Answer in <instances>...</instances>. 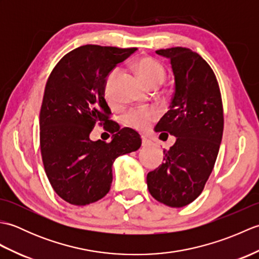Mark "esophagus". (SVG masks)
<instances>
[{
    "label": "esophagus",
    "mask_w": 259,
    "mask_h": 259,
    "mask_svg": "<svg viewBox=\"0 0 259 259\" xmlns=\"http://www.w3.org/2000/svg\"><path fill=\"white\" fill-rule=\"evenodd\" d=\"M152 145V142L150 140H148L145 137H142V147L144 148H148Z\"/></svg>",
    "instance_id": "34e87169"
}]
</instances>
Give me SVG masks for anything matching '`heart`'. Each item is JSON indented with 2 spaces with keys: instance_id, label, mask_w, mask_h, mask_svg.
<instances>
[{
  "instance_id": "obj_1",
  "label": "heart",
  "mask_w": 259,
  "mask_h": 259,
  "mask_svg": "<svg viewBox=\"0 0 259 259\" xmlns=\"http://www.w3.org/2000/svg\"><path fill=\"white\" fill-rule=\"evenodd\" d=\"M134 69L140 79L147 85H160L166 79V69L157 60L144 57L134 63ZM119 76V70L114 69L108 74L103 84V95L110 106H115L118 103V98L115 95V83ZM157 112L152 109H133L124 115L125 123L131 128L139 131H146L150 128L157 120Z\"/></svg>"
}]
</instances>
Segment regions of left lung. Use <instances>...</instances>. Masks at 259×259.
Masks as SVG:
<instances>
[{
    "mask_svg": "<svg viewBox=\"0 0 259 259\" xmlns=\"http://www.w3.org/2000/svg\"><path fill=\"white\" fill-rule=\"evenodd\" d=\"M171 63L175 92L169 110L156 125L158 133L176 137L163 162L147 175L151 196L180 208L201 194L210 176L224 131L221 90L212 69L190 49L157 50Z\"/></svg>",
    "mask_w": 259,
    "mask_h": 259,
    "instance_id": "1",
    "label": "left lung"
}]
</instances>
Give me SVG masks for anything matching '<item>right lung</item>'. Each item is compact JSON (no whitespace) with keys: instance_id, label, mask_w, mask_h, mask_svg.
<instances>
[{"instance_id":"add662e5","label":"right lung","mask_w":259,"mask_h":259,"mask_svg":"<svg viewBox=\"0 0 259 259\" xmlns=\"http://www.w3.org/2000/svg\"><path fill=\"white\" fill-rule=\"evenodd\" d=\"M136 50L82 46L65 54L49 76L40 111L41 156L52 188L71 205L106 196L114 159L141 146L138 133L110 120L103 95L108 74ZM97 124L113 134L111 143L90 139Z\"/></svg>"}]
</instances>
